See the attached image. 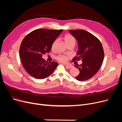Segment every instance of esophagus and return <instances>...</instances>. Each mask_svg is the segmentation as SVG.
Here are the masks:
<instances>
[{"label":"esophagus","instance_id":"esophagus-1","mask_svg":"<svg viewBox=\"0 0 122 122\" xmlns=\"http://www.w3.org/2000/svg\"><path fill=\"white\" fill-rule=\"evenodd\" d=\"M66 67L68 68V69H71L73 68V66L71 65H65Z\"/></svg>","mask_w":122,"mask_h":122}]
</instances>
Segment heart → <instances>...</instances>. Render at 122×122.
I'll return each mask as SVG.
<instances>
[{
  "label": "heart",
  "mask_w": 122,
  "mask_h": 122,
  "mask_svg": "<svg viewBox=\"0 0 122 122\" xmlns=\"http://www.w3.org/2000/svg\"><path fill=\"white\" fill-rule=\"evenodd\" d=\"M63 39L66 45H67V44L71 43H75V42H76V40L74 37V36H72V35H66L65 36H64ZM56 40H55L52 43V45H51V48H52V49H53L54 48V47L55 45H56ZM55 59L61 62H65L67 61L68 60V57L65 55H58L55 57Z\"/></svg>",
  "instance_id": "heart-1"
}]
</instances>
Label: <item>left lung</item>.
Returning <instances> with one entry per match:
<instances>
[{"label": "left lung", "mask_w": 122, "mask_h": 122, "mask_svg": "<svg viewBox=\"0 0 122 122\" xmlns=\"http://www.w3.org/2000/svg\"><path fill=\"white\" fill-rule=\"evenodd\" d=\"M69 32L78 45L77 56L72 61H82V64L75 66L80 71L76 78L79 81L89 79L97 73L102 64L104 53L102 44L97 37L86 30L76 29Z\"/></svg>", "instance_id": "left-lung-1"}]
</instances>
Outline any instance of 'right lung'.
<instances>
[{"label": "right lung", "instance_id": "add662e5", "mask_svg": "<svg viewBox=\"0 0 122 122\" xmlns=\"http://www.w3.org/2000/svg\"><path fill=\"white\" fill-rule=\"evenodd\" d=\"M62 30L38 29L25 36L20 47L19 55L24 69L30 76L42 79L54 72L57 62L46 61L42 57L50 51L52 43Z\"/></svg>", "mask_w": 122, "mask_h": 122}]
</instances>
